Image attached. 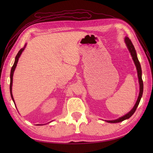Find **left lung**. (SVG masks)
Listing matches in <instances>:
<instances>
[{
    "label": "left lung",
    "instance_id": "left-lung-1",
    "mask_svg": "<svg viewBox=\"0 0 153 153\" xmlns=\"http://www.w3.org/2000/svg\"><path fill=\"white\" fill-rule=\"evenodd\" d=\"M124 41L125 43H126V47L129 50V53H130L133 61L135 63V65L136 66L137 68V75H138V82H139V85H140V92H139V94H138V97L137 98V100L136 101V103L134 105V106L133 107V108L129 111L128 113H127L126 115H123V116L119 117L117 119L115 120H112V121H107V120H105L106 122L107 123H120L122 122L124 120L129 119L130 117L132 116V115L135 113V110L137 108V106L139 105L140 101L141 100V98L142 96V94H143V81H142V69H141V66H140V64L139 62V61H138V57H137V52L136 50L135 49V47H134L133 45L132 44L131 40L129 39L128 37L126 36L124 38Z\"/></svg>",
    "mask_w": 153,
    "mask_h": 153
}]
</instances>
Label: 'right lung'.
<instances>
[{"mask_svg":"<svg viewBox=\"0 0 153 153\" xmlns=\"http://www.w3.org/2000/svg\"><path fill=\"white\" fill-rule=\"evenodd\" d=\"M26 45H27V44H25V46H24V47L23 48H22V49H20V50L19 52H18V53H17L16 56V57H15V62H14L13 66V67L11 68V73H10V94H11V98H12V100H13V101L14 103H15V106H16V104H15V100H14L13 96V94H12L13 77L14 71H15V68H16V66H17V63H18V59H19V58H20V57L21 54H22V52H23V51H24V50H25V47H26ZM16 109H17V108H16ZM44 124H37V125H38V126H40V125H44Z\"/></svg>","mask_w":153,"mask_h":153,"instance_id":"right-lung-1","label":"right lung"}]
</instances>
